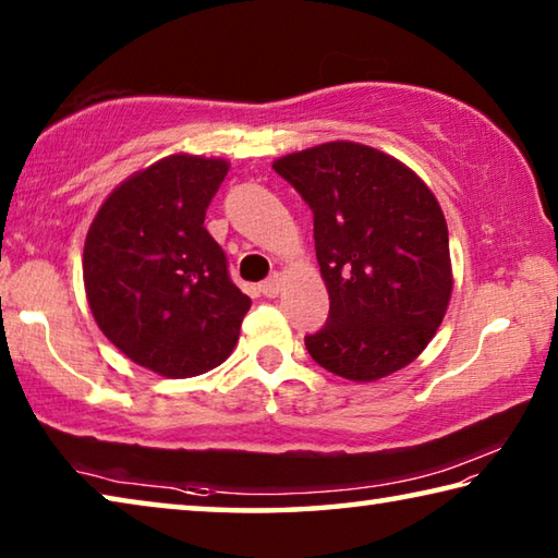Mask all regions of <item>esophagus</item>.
<instances>
[{
	"label": "esophagus",
	"mask_w": 558,
	"mask_h": 558,
	"mask_svg": "<svg viewBox=\"0 0 558 558\" xmlns=\"http://www.w3.org/2000/svg\"><path fill=\"white\" fill-rule=\"evenodd\" d=\"M260 290H263V295H268V298L280 295V290H282V276H280V272H272V276L266 282H263Z\"/></svg>",
	"instance_id": "esophagus-1"
}]
</instances>
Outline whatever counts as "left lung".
I'll use <instances>...</instances> for the list:
<instances>
[{
	"instance_id": "8db88e82",
	"label": "left lung",
	"mask_w": 558,
	"mask_h": 558,
	"mask_svg": "<svg viewBox=\"0 0 558 558\" xmlns=\"http://www.w3.org/2000/svg\"><path fill=\"white\" fill-rule=\"evenodd\" d=\"M315 214V251L329 292L310 356L349 381L411 364L446 317L452 268L446 216L428 184L369 145L325 143L272 162Z\"/></svg>"
}]
</instances>
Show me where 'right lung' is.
Here are the masks:
<instances>
[{
  "label": "right lung",
  "mask_w": 558,
  "mask_h": 558,
  "mask_svg": "<svg viewBox=\"0 0 558 558\" xmlns=\"http://www.w3.org/2000/svg\"><path fill=\"white\" fill-rule=\"evenodd\" d=\"M226 172L221 157H162L112 189L83 245V282L100 332L167 379L226 362L251 307L204 229Z\"/></svg>",
  "instance_id": "obj_1"
}]
</instances>
